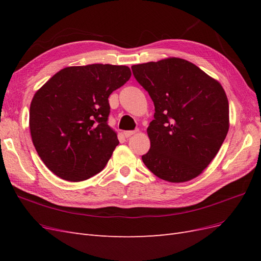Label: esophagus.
Masks as SVG:
<instances>
[{"label": "esophagus", "instance_id": "34e87169", "mask_svg": "<svg viewBox=\"0 0 261 261\" xmlns=\"http://www.w3.org/2000/svg\"><path fill=\"white\" fill-rule=\"evenodd\" d=\"M136 133H137V130H125V132H124V136H125L126 138H128V137H130V136H133V135H135Z\"/></svg>", "mask_w": 261, "mask_h": 261}]
</instances>
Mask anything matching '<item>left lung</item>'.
Masks as SVG:
<instances>
[{
  "mask_svg": "<svg viewBox=\"0 0 261 261\" xmlns=\"http://www.w3.org/2000/svg\"><path fill=\"white\" fill-rule=\"evenodd\" d=\"M136 81L154 105L141 156L155 176L183 183L201 174L228 132V101L221 84L178 58L133 65Z\"/></svg>",
  "mask_w": 261,
  "mask_h": 261,
  "instance_id": "8db88e82",
  "label": "left lung"
}]
</instances>
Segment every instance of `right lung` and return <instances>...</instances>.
Masks as SVG:
<instances>
[{"label": "right lung", "mask_w": 261, "mask_h": 261, "mask_svg": "<svg viewBox=\"0 0 261 261\" xmlns=\"http://www.w3.org/2000/svg\"><path fill=\"white\" fill-rule=\"evenodd\" d=\"M123 65L61 69L30 105L29 127L39 156L62 179L81 181L105 169L118 145L108 125L109 96L130 78Z\"/></svg>", "instance_id": "1"}]
</instances>
